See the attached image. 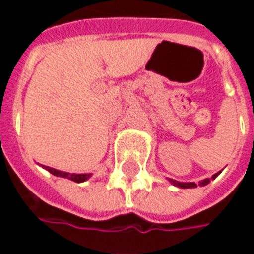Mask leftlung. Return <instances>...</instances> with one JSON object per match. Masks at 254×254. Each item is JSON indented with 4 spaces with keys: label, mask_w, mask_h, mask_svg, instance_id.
Wrapping results in <instances>:
<instances>
[{
    "label": "left lung",
    "mask_w": 254,
    "mask_h": 254,
    "mask_svg": "<svg viewBox=\"0 0 254 254\" xmlns=\"http://www.w3.org/2000/svg\"><path fill=\"white\" fill-rule=\"evenodd\" d=\"M220 174V171L219 173H216V174H213L212 178H205V180H202V181L198 182V185L200 187H205V185H208L209 182H211V180H215L216 177ZM169 181L174 185V187H178L181 188V189H188V188H197V185L194 184V182H180V181H176V180H169Z\"/></svg>",
    "instance_id": "obj_1"
}]
</instances>
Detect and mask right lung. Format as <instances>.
I'll return each instance as SVG.
<instances>
[{"label":"right lung","instance_id":"1","mask_svg":"<svg viewBox=\"0 0 254 254\" xmlns=\"http://www.w3.org/2000/svg\"><path fill=\"white\" fill-rule=\"evenodd\" d=\"M43 169H46L47 171H50L53 176L56 177H63V178H67V180H70V181L74 182H84L87 181L88 178H91V173L89 174H74V173H66V171H61L57 170V169H53V167H49V166H42Z\"/></svg>","mask_w":254,"mask_h":254}]
</instances>
